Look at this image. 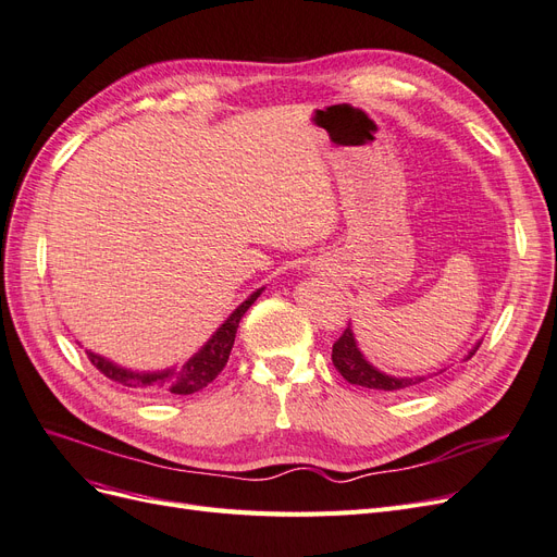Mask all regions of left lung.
Listing matches in <instances>:
<instances>
[{
  "instance_id": "8db88e82",
  "label": "left lung",
  "mask_w": 557,
  "mask_h": 557,
  "mask_svg": "<svg viewBox=\"0 0 557 557\" xmlns=\"http://www.w3.org/2000/svg\"><path fill=\"white\" fill-rule=\"evenodd\" d=\"M479 346L481 344H476L474 350H469L467 358L474 356V352L479 350ZM332 362L336 367V372H339L348 383L369 387V391L395 393V391H404V387H411V385H418V383L425 381V376L397 379V376H387V374L379 372L376 367H372V364L364 360V356H362L358 344H356V336H352L350 323H348V327L344 330V334L339 336V339H336L334 346H332Z\"/></svg>"
}]
</instances>
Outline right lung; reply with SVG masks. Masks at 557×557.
Masks as SVG:
<instances>
[{
    "label": "right lung",
    "instance_id": "1",
    "mask_svg": "<svg viewBox=\"0 0 557 557\" xmlns=\"http://www.w3.org/2000/svg\"><path fill=\"white\" fill-rule=\"evenodd\" d=\"M260 293H262V288L258 293H252L246 301H242V305L234 309V313L225 320L221 327H218V332L205 344V348L195 352V356L181 369H164V372L137 374V372H129V369L113 364L111 360H104L102 356H95V352H88V358L107 379L123 383L127 387H139V391H166L172 395H193V393L201 391V387H207L218 374L223 372V367L227 364L232 346H234V336H237L239 320L252 307V301L260 297Z\"/></svg>",
    "mask_w": 557,
    "mask_h": 557
}]
</instances>
